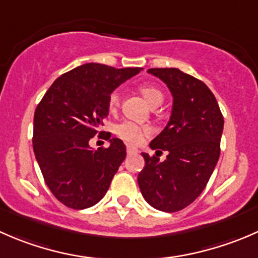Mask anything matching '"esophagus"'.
Segmentation results:
<instances>
[{"label": "esophagus", "mask_w": 258, "mask_h": 258, "mask_svg": "<svg viewBox=\"0 0 258 258\" xmlns=\"http://www.w3.org/2000/svg\"><path fill=\"white\" fill-rule=\"evenodd\" d=\"M139 152V150L135 147H132V146H127V155H134V153H137Z\"/></svg>", "instance_id": "34e87169"}]
</instances>
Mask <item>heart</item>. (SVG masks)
Segmentation results:
<instances>
[{"label": "heart", "mask_w": 258, "mask_h": 258, "mask_svg": "<svg viewBox=\"0 0 258 258\" xmlns=\"http://www.w3.org/2000/svg\"><path fill=\"white\" fill-rule=\"evenodd\" d=\"M140 92L144 96L145 100L150 103L151 106H160L163 101V93L158 88L152 87L148 85L140 86ZM119 105V93L117 91L111 93L108 98V107L111 111L116 110ZM117 136L121 137L122 140L127 141L128 144L137 145L151 134V128L148 126H141L131 121H123L116 126Z\"/></svg>", "instance_id": "b5f03b06"}]
</instances>
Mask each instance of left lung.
Masks as SVG:
<instances>
[{
  "mask_svg": "<svg viewBox=\"0 0 258 258\" xmlns=\"http://www.w3.org/2000/svg\"><path fill=\"white\" fill-rule=\"evenodd\" d=\"M173 97L167 126L151 141L152 150L167 151L163 162L142 153L140 189L156 210L177 212L191 205L206 187L220 157L223 116L216 97L202 81L178 69H150Z\"/></svg>",
  "mask_w": 258,
  "mask_h": 258,
  "instance_id": "1",
  "label": "left lung"
}]
</instances>
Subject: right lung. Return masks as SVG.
Segmentation results:
<instances>
[{
    "instance_id": "1",
    "label": "right lung",
    "mask_w": 258,
    "mask_h": 258,
    "mask_svg": "<svg viewBox=\"0 0 258 258\" xmlns=\"http://www.w3.org/2000/svg\"><path fill=\"white\" fill-rule=\"evenodd\" d=\"M141 70L82 64L54 81L36 107L33 152L46 184L64 206L88 209L107 192L126 146L111 134L107 148L95 151L88 142L107 117L114 88Z\"/></svg>"
}]
</instances>
